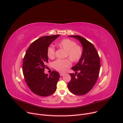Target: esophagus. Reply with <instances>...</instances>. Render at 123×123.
I'll use <instances>...</instances> for the list:
<instances>
[{"mask_svg":"<svg viewBox=\"0 0 123 123\" xmlns=\"http://www.w3.org/2000/svg\"><path fill=\"white\" fill-rule=\"evenodd\" d=\"M64 74V73H60V75L61 76H62Z\"/></svg>","mask_w":123,"mask_h":123,"instance_id":"esophagus-1","label":"esophagus"}]
</instances>
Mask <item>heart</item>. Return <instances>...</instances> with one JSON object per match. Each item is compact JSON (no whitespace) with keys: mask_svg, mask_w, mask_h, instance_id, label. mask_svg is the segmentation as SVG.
<instances>
[{"mask_svg":"<svg viewBox=\"0 0 123 123\" xmlns=\"http://www.w3.org/2000/svg\"><path fill=\"white\" fill-rule=\"evenodd\" d=\"M57 45L66 51V55L73 62L78 61L82 54V48L76 45V43L68 39H64L57 43ZM55 49L53 46H49L47 49V55L50 58H52L55 56ZM71 65L69 60L57 59L52 63V66L56 70L62 72L65 70L66 68Z\"/></svg>","mask_w":123,"mask_h":123,"instance_id":"1","label":"heart"}]
</instances>
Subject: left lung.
Segmentation results:
<instances>
[{"mask_svg":"<svg viewBox=\"0 0 123 123\" xmlns=\"http://www.w3.org/2000/svg\"><path fill=\"white\" fill-rule=\"evenodd\" d=\"M69 37L80 42L83 50L78 62L72 67L75 73L69 74L71 79L68 84V88L73 94L81 95L88 92L97 82L100 70V59L97 50L91 43L79 36Z\"/></svg>","mask_w":123,"mask_h":123,"instance_id":"8db88e82","label":"left lung"}]
</instances>
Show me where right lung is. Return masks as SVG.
Listing matches in <instances>:
<instances>
[{"label": "right lung", "instance_id": "add662e5", "mask_svg": "<svg viewBox=\"0 0 123 123\" xmlns=\"http://www.w3.org/2000/svg\"><path fill=\"white\" fill-rule=\"evenodd\" d=\"M60 35L41 37L31 44L23 60V72L25 81L31 91L37 95L47 97L56 90L60 74L53 71L48 76L44 73L48 62L47 49Z\"/></svg>", "mask_w": 123, "mask_h": 123}]
</instances>
